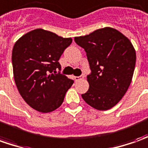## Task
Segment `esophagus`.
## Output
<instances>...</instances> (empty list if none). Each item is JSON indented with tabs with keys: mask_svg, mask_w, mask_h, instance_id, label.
Instances as JSON below:
<instances>
[{
	"mask_svg": "<svg viewBox=\"0 0 148 148\" xmlns=\"http://www.w3.org/2000/svg\"><path fill=\"white\" fill-rule=\"evenodd\" d=\"M84 77H85V74H82L81 76H75V77H74V80L77 82V81H79V80L82 79V78H84Z\"/></svg>",
	"mask_w": 148,
	"mask_h": 148,
	"instance_id": "esophagus-1",
	"label": "esophagus"
}]
</instances>
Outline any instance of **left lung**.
<instances>
[{
    "label": "left lung",
    "instance_id": "1",
    "mask_svg": "<svg viewBox=\"0 0 148 148\" xmlns=\"http://www.w3.org/2000/svg\"><path fill=\"white\" fill-rule=\"evenodd\" d=\"M84 49L91 73L85 102L98 110H108L124 96L132 80L136 53L128 38L116 29L104 27L89 35L75 37Z\"/></svg>",
    "mask_w": 148,
    "mask_h": 148
}]
</instances>
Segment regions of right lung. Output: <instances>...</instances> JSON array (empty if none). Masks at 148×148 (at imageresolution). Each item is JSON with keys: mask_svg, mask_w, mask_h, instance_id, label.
I'll return each instance as SVG.
<instances>
[{"mask_svg": "<svg viewBox=\"0 0 148 148\" xmlns=\"http://www.w3.org/2000/svg\"><path fill=\"white\" fill-rule=\"evenodd\" d=\"M71 43V38L43 29L28 32L15 43L12 52L14 78L21 96L32 108L49 112L61 105L74 80L60 73L58 61Z\"/></svg>", "mask_w": 148, "mask_h": 148, "instance_id": "add662e5", "label": "right lung"}]
</instances>
